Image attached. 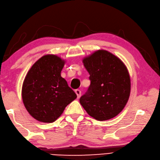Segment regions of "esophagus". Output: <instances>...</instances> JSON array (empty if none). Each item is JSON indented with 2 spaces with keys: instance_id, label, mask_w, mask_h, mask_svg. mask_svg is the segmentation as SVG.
Returning <instances> with one entry per match:
<instances>
[{
  "instance_id": "esophagus-1",
  "label": "esophagus",
  "mask_w": 160,
  "mask_h": 160,
  "mask_svg": "<svg viewBox=\"0 0 160 160\" xmlns=\"http://www.w3.org/2000/svg\"><path fill=\"white\" fill-rule=\"evenodd\" d=\"M75 93L77 94V98L78 99H79L80 98V97H81V90H75Z\"/></svg>"
}]
</instances>
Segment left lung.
Masks as SVG:
<instances>
[{
    "label": "left lung",
    "mask_w": 160,
    "mask_h": 160,
    "mask_svg": "<svg viewBox=\"0 0 160 160\" xmlns=\"http://www.w3.org/2000/svg\"><path fill=\"white\" fill-rule=\"evenodd\" d=\"M82 61L91 83L88 92L80 98L81 105L99 121L116 117L130 97L131 83L128 68L119 57L105 50L94 52Z\"/></svg>",
    "instance_id": "obj_1"
}]
</instances>
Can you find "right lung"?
Listing matches in <instances>:
<instances>
[{
	"label": "right lung",
	"mask_w": 160,
	"mask_h": 160,
	"mask_svg": "<svg viewBox=\"0 0 160 160\" xmlns=\"http://www.w3.org/2000/svg\"><path fill=\"white\" fill-rule=\"evenodd\" d=\"M66 62L57 55H44L26 74L21 90L22 102L29 114L38 122H55L77 98L61 76Z\"/></svg>",
	"instance_id": "right-lung-1"
}]
</instances>
